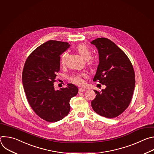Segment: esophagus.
<instances>
[{
  "mask_svg": "<svg viewBox=\"0 0 154 154\" xmlns=\"http://www.w3.org/2000/svg\"><path fill=\"white\" fill-rule=\"evenodd\" d=\"M86 90V89L83 88H80L79 90V91L80 93H81V92H84V91H85Z\"/></svg>",
  "mask_w": 154,
  "mask_h": 154,
  "instance_id": "obj_1",
  "label": "esophagus"
}]
</instances>
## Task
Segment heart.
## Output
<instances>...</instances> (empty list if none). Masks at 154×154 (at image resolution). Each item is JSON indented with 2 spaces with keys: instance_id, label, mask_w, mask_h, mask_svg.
<instances>
[{
  "instance_id": "b5f03b06",
  "label": "heart",
  "mask_w": 154,
  "mask_h": 154,
  "mask_svg": "<svg viewBox=\"0 0 154 154\" xmlns=\"http://www.w3.org/2000/svg\"><path fill=\"white\" fill-rule=\"evenodd\" d=\"M77 50L81 57L85 60H89L92 57V52L90 49L85 45H80L77 47ZM67 52H64L61 57L60 63L61 64H64L66 58L67 57ZM85 77L83 74H75L71 77V80L72 83L76 85H82L83 83V78Z\"/></svg>"
}]
</instances>
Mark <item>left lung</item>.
Here are the masks:
<instances>
[{
  "instance_id": "obj_1",
  "label": "left lung",
  "mask_w": 154,
  "mask_h": 154,
  "mask_svg": "<svg viewBox=\"0 0 154 154\" xmlns=\"http://www.w3.org/2000/svg\"><path fill=\"white\" fill-rule=\"evenodd\" d=\"M98 50L99 63L93 81L99 80L106 88L94 90L91 101L94 111L107 118L118 116L129 105L135 79L133 66L126 54L111 40L97 38L91 42Z\"/></svg>"
}]
</instances>
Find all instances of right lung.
Segmentation results:
<instances>
[{"label":"right lung","mask_w":154,"mask_h":154,"mask_svg":"<svg viewBox=\"0 0 154 154\" xmlns=\"http://www.w3.org/2000/svg\"><path fill=\"white\" fill-rule=\"evenodd\" d=\"M68 42L50 40L28 57L23 71V84L27 100L35 113L48 122L58 121L70 112L69 101L79 89L71 83L55 90L54 83L60 69V55Z\"/></svg>","instance_id":"obj_1"}]
</instances>
